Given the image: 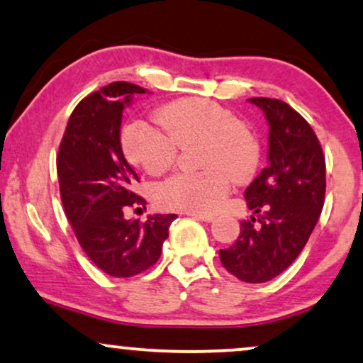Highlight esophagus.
<instances>
[{
  "label": "esophagus",
  "instance_id": "obj_1",
  "mask_svg": "<svg viewBox=\"0 0 363 363\" xmlns=\"http://www.w3.org/2000/svg\"><path fill=\"white\" fill-rule=\"evenodd\" d=\"M191 217L194 218H196V220H202V222H212L213 218V216H210V213H190Z\"/></svg>",
  "mask_w": 363,
  "mask_h": 363
}]
</instances>
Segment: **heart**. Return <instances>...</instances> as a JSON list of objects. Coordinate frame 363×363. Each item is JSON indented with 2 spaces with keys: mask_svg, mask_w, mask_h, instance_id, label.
I'll use <instances>...</instances> for the list:
<instances>
[{
  "mask_svg": "<svg viewBox=\"0 0 363 363\" xmlns=\"http://www.w3.org/2000/svg\"><path fill=\"white\" fill-rule=\"evenodd\" d=\"M160 126L134 121L123 129L121 146L133 164L163 173L174 163L178 146L200 141V172H180L161 182L156 202L164 208L212 213L222 207L230 178L242 182L259 163V143L229 109L200 97L174 101L158 113Z\"/></svg>",
  "mask_w": 363,
  "mask_h": 363,
  "instance_id": "b5f03b06",
  "label": "heart"
}]
</instances>
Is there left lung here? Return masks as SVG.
<instances>
[{
  "label": "left lung",
  "mask_w": 363,
  "mask_h": 363,
  "mask_svg": "<svg viewBox=\"0 0 363 363\" xmlns=\"http://www.w3.org/2000/svg\"><path fill=\"white\" fill-rule=\"evenodd\" d=\"M269 123V164L244 191L249 210L222 266L244 283H266L288 269L310 239L325 203L326 164L313 128L289 104L252 97Z\"/></svg>",
  "instance_id": "8db88e82"
}]
</instances>
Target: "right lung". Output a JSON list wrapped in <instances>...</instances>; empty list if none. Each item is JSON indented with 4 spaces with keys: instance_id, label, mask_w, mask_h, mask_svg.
<instances>
[{
    "instance_id": "add662e5",
    "label": "right lung",
    "mask_w": 363,
    "mask_h": 363,
    "mask_svg": "<svg viewBox=\"0 0 363 363\" xmlns=\"http://www.w3.org/2000/svg\"><path fill=\"white\" fill-rule=\"evenodd\" d=\"M131 82H113L75 106L58 146L57 174L65 216L89 259L113 277L150 269L161 256L177 216L156 213L146 222L126 220L124 210L146 200L134 194L138 174L121 150L124 106L145 94Z\"/></svg>"
}]
</instances>
